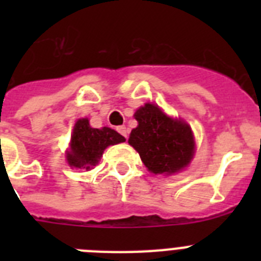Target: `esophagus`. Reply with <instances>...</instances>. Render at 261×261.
<instances>
[{
  "mask_svg": "<svg viewBox=\"0 0 261 261\" xmlns=\"http://www.w3.org/2000/svg\"><path fill=\"white\" fill-rule=\"evenodd\" d=\"M117 132L120 133V135L123 136V137H128V129L125 128V126L124 125H121V126H117Z\"/></svg>",
  "mask_w": 261,
  "mask_h": 261,
  "instance_id": "1",
  "label": "esophagus"
}]
</instances>
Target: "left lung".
Wrapping results in <instances>:
<instances>
[{
  "label": "left lung",
  "mask_w": 261,
  "mask_h": 261,
  "mask_svg": "<svg viewBox=\"0 0 261 261\" xmlns=\"http://www.w3.org/2000/svg\"><path fill=\"white\" fill-rule=\"evenodd\" d=\"M135 119L138 125L132 129L128 142L138 151L149 171L171 175L190 165L196 146L186 121L167 116L151 103L138 108Z\"/></svg>",
  "instance_id": "8db88e82"
}]
</instances>
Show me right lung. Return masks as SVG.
<instances>
[{
    "instance_id": "1",
    "label": "right lung",
    "mask_w": 261,
    "mask_h": 261,
    "mask_svg": "<svg viewBox=\"0 0 261 261\" xmlns=\"http://www.w3.org/2000/svg\"><path fill=\"white\" fill-rule=\"evenodd\" d=\"M124 141L125 138L114 129L91 128L89 119H78L71 133L66 161L70 167L90 170L98 165L106 147Z\"/></svg>"
}]
</instances>
